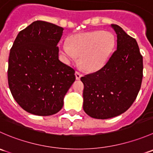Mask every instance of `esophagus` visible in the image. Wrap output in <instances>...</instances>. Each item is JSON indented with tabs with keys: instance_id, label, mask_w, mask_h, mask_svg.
I'll use <instances>...</instances> for the list:
<instances>
[{
	"instance_id": "obj_1",
	"label": "esophagus",
	"mask_w": 153,
	"mask_h": 153,
	"mask_svg": "<svg viewBox=\"0 0 153 153\" xmlns=\"http://www.w3.org/2000/svg\"><path fill=\"white\" fill-rule=\"evenodd\" d=\"M81 76H82V75H81L79 72H78V71L75 72V78H76L77 80H80V78H81Z\"/></svg>"
}]
</instances>
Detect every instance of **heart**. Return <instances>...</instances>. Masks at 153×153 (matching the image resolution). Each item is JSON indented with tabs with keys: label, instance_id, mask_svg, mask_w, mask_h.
Instances as JSON below:
<instances>
[{
	"label": "heart",
	"instance_id": "b5f03b06",
	"mask_svg": "<svg viewBox=\"0 0 153 153\" xmlns=\"http://www.w3.org/2000/svg\"><path fill=\"white\" fill-rule=\"evenodd\" d=\"M115 38L110 32L96 30L73 35L60 44V52L67 61L79 63L87 71H96L104 67L115 47Z\"/></svg>",
	"mask_w": 153,
	"mask_h": 153
}]
</instances>
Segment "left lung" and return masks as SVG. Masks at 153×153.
<instances>
[{
  "instance_id": "obj_1",
  "label": "left lung",
  "mask_w": 153,
  "mask_h": 153,
  "mask_svg": "<svg viewBox=\"0 0 153 153\" xmlns=\"http://www.w3.org/2000/svg\"><path fill=\"white\" fill-rule=\"evenodd\" d=\"M117 35V49L105 65L81 77L84 112L97 119H107L126 112L141 89L143 57L137 41L121 27L111 24Z\"/></svg>"
}]
</instances>
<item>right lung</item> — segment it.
Instances as JSON below:
<instances>
[{"label":"right lung","instance_id":"obj_1","mask_svg":"<svg viewBox=\"0 0 153 153\" xmlns=\"http://www.w3.org/2000/svg\"><path fill=\"white\" fill-rule=\"evenodd\" d=\"M64 28L34 21L18 33L10 49L8 84L12 96L31 114L48 116L64 105L75 81V70L58 59V43Z\"/></svg>","mask_w":153,"mask_h":153}]
</instances>
